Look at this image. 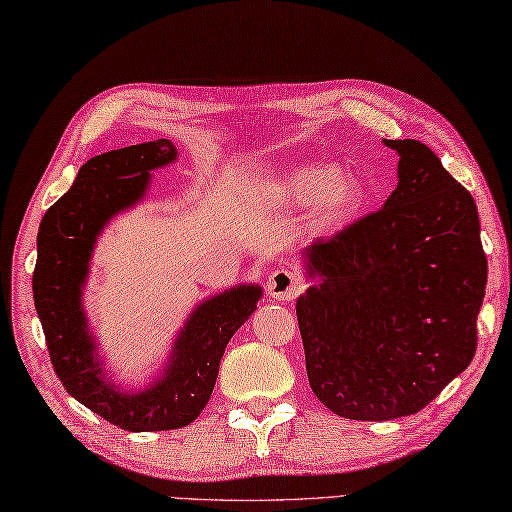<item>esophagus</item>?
Listing matches in <instances>:
<instances>
[{"label": "esophagus", "mask_w": 512, "mask_h": 512, "mask_svg": "<svg viewBox=\"0 0 512 512\" xmlns=\"http://www.w3.org/2000/svg\"><path fill=\"white\" fill-rule=\"evenodd\" d=\"M301 292H303V278L296 272H292V269H276V272H272V276H269L267 294L276 298V301L289 303L294 301Z\"/></svg>", "instance_id": "1"}]
</instances>
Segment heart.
Masks as SVG:
<instances>
[{"mask_svg":"<svg viewBox=\"0 0 512 512\" xmlns=\"http://www.w3.org/2000/svg\"><path fill=\"white\" fill-rule=\"evenodd\" d=\"M276 194L287 205H312L318 200L321 225H339L363 205V187L352 176H341L332 162H303L283 173Z\"/></svg>","mask_w":512,"mask_h":512,"instance_id":"1","label":"heart"}]
</instances>
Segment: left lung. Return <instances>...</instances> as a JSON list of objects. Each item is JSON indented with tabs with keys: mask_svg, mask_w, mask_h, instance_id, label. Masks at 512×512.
<instances>
[{
	"mask_svg": "<svg viewBox=\"0 0 512 512\" xmlns=\"http://www.w3.org/2000/svg\"><path fill=\"white\" fill-rule=\"evenodd\" d=\"M385 144L397 189L305 249L321 283L296 303L310 388L354 421L419 412L468 368L488 278L470 191L423 142Z\"/></svg>",
	"mask_w": 512,
	"mask_h": 512,
	"instance_id": "obj_1",
	"label": "left lung"
}]
</instances>
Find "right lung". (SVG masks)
<instances>
[{
  "label": "right lung",
  "instance_id": "obj_1",
  "mask_svg": "<svg viewBox=\"0 0 512 512\" xmlns=\"http://www.w3.org/2000/svg\"><path fill=\"white\" fill-rule=\"evenodd\" d=\"M173 160L176 147L169 140L91 158L37 231L33 298L57 379L82 406L129 432L176 430L198 417L214 392L229 339L260 298V287L243 285L200 303L180 330L169 368L144 392L124 394L104 379L82 310L95 238L106 220L144 196L149 171Z\"/></svg>",
  "mask_w": 512,
  "mask_h": 512
}]
</instances>
